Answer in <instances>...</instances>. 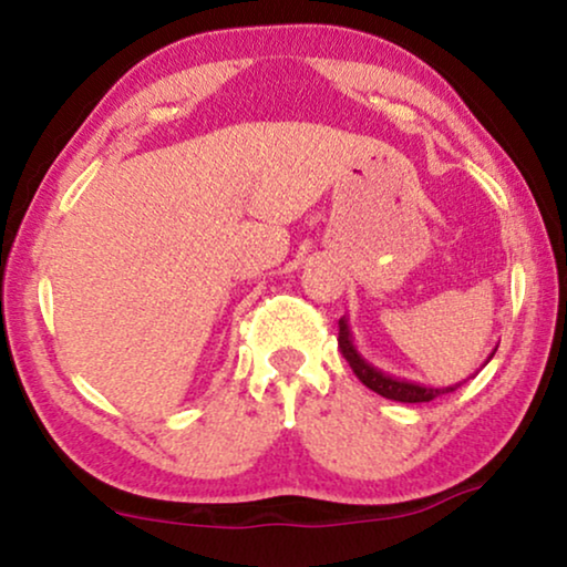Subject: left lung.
I'll return each mask as SVG.
<instances>
[{
    "mask_svg": "<svg viewBox=\"0 0 567 567\" xmlns=\"http://www.w3.org/2000/svg\"><path fill=\"white\" fill-rule=\"evenodd\" d=\"M339 350H342L344 360L350 362L352 373L362 381V386H368L371 391H375V394H381L386 399H394V402H404V404L430 402V399H435L441 394H451V391H456L464 383V381H458V383H451V386H425V383L396 379V375L383 373L381 368H375L373 362H368L358 352V347H354V339H352V331H350V323H347V316L339 319ZM495 350L489 352V358L485 362L493 360Z\"/></svg>",
    "mask_w": 567,
    "mask_h": 567,
    "instance_id": "1",
    "label": "left lung"
}]
</instances>
